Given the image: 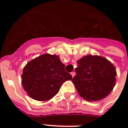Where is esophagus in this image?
Listing matches in <instances>:
<instances>
[{
	"label": "esophagus",
	"instance_id": "obj_1",
	"mask_svg": "<svg viewBox=\"0 0 128 128\" xmlns=\"http://www.w3.org/2000/svg\"><path fill=\"white\" fill-rule=\"evenodd\" d=\"M71 75H72V77H74V76L76 75V73H75V72H72V73H71Z\"/></svg>",
	"mask_w": 128,
	"mask_h": 128
}]
</instances>
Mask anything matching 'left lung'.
Instances as JSON below:
<instances>
[{"instance_id":"1","label":"left lung","mask_w":128,"mask_h":128,"mask_svg":"<svg viewBox=\"0 0 128 128\" xmlns=\"http://www.w3.org/2000/svg\"><path fill=\"white\" fill-rule=\"evenodd\" d=\"M76 75L72 79L78 93L85 100H101L115 86L117 72L114 65L102 56L88 54L77 60Z\"/></svg>"}]
</instances>
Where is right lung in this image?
I'll use <instances>...</instances> for the list:
<instances>
[{
	"label": "right lung",
	"instance_id": "add662e5",
	"mask_svg": "<svg viewBox=\"0 0 128 128\" xmlns=\"http://www.w3.org/2000/svg\"><path fill=\"white\" fill-rule=\"evenodd\" d=\"M72 79L56 54H44L29 61L23 68L21 82L27 94L37 101H46L58 94L65 81Z\"/></svg>",
	"mask_w": 128,
	"mask_h": 128
}]
</instances>
